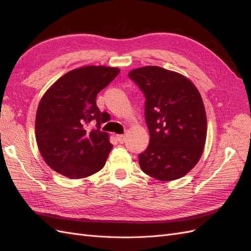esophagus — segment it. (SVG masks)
I'll list each match as a JSON object with an SVG mask.
<instances>
[{
    "mask_svg": "<svg viewBox=\"0 0 251 251\" xmlns=\"http://www.w3.org/2000/svg\"><path fill=\"white\" fill-rule=\"evenodd\" d=\"M116 139L119 143H124V142H126V138L125 135H116Z\"/></svg>",
    "mask_w": 251,
    "mask_h": 251,
    "instance_id": "1",
    "label": "esophagus"
}]
</instances>
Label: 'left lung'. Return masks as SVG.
<instances>
[{
  "mask_svg": "<svg viewBox=\"0 0 251 251\" xmlns=\"http://www.w3.org/2000/svg\"><path fill=\"white\" fill-rule=\"evenodd\" d=\"M146 96L148 149L139 165L157 180H176L200 160L207 133L206 113L198 89L180 73L157 66L128 72Z\"/></svg>",
  "mask_w": 251,
  "mask_h": 251,
  "instance_id": "1",
  "label": "left lung"
}]
</instances>
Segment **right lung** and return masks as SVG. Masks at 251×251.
I'll use <instances>...</instances> for the list:
<instances>
[{
  "mask_svg": "<svg viewBox=\"0 0 251 251\" xmlns=\"http://www.w3.org/2000/svg\"><path fill=\"white\" fill-rule=\"evenodd\" d=\"M118 68L87 66L63 75L46 91L35 117L40 153L63 176L80 179L100 171L113 148L100 131L97 94L115 78ZM97 127L90 129L91 121Z\"/></svg>",
  "mask_w": 251,
  "mask_h": 251,
  "instance_id": "right-lung-1",
  "label": "right lung"
}]
</instances>
